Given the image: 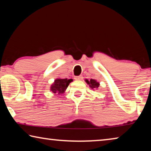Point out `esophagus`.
<instances>
[{
	"label": "esophagus",
	"mask_w": 151,
	"mask_h": 151,
	"mask_svg": "<svg viewBox=\"0 0 151 151\" xmlns=\"http://www.w3.org/2000/svg\"><path fill=\"white\" fill-rule=\"evenodd\" d=\"M75 79L76 81H81L82 79H83V77H82V76H75Z\"/></svg>",
	"instance_id": "esophagus-1"
}]
</instances>
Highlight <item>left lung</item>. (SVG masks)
<instances>
[{"label": "left lung", "instance_id": "obj_1", "mask_svg": "<svg viewBox=\"0 0 151 151\" xmlns=\"http://www.w3.org/2000/svg\"><path fill=\"white\" fill-rule=\"evenodd\" d=\"M85 81L92 89L98 88L99 87V85H100V84H99V82H97L96 80H94V79H91L90 81L86 79Z\"/></svg>", "mask_w": 151, "mask_h": 151}]
</instances>
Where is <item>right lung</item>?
Wrapping results in <instances>:
<instances>
[{
  "label": "right lung",
  "instance_id": "1",
  "mask_svg": "<svg viewBox=\"0 0 151 151\" xmlns=\"http://www.w3.org/2000/svg\"><path fill=\"white\" fill-rule=\"evenodd\" d=\"M73 81V79L67 78H57L50 86V91L53 93L58 94H63L67 88L69 84Z\"/></svg>",
  "mask_w": 151,
  "mask_h": 151
}]
</instances>
